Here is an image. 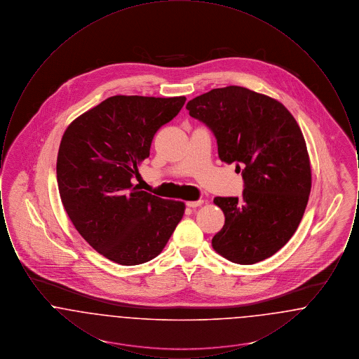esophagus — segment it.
Listing matches in <instances>:
<instances>
[{
	"label": "esophagus",
	"mask_w": 359,
	"mask_h": 359,
	"mask_svg": "<svg viewBox=\"0 0 359 359\" xmlns=\"http://www.w3.org/2000/svg\"><path fill=\"white\" fill-rule=\"evenodd\" d=\"M203 205V201H191V202H187L188 207H191V208H195V207H199V205Z\"/></svg>",
	"instance_id": "1"
}]
</instances>
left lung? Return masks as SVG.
I'll list each match as a JSON object with an SVG mask.
<instances>
[{
    "label": "left lung",
    "instance_id": "8db88e82",
    "mask_svg": "<svg viewBox=\"0 0 359 359\" xmlns=\"http://www.w3.org/2000/svg\"><path fill=\"white\" fill-rule=\"evenodd\" d=\"M187 110L217 137L221 161L243 167L242 198L214 199L224 214L214 250L241 265L273 256L297 230L311 192L300 126L283 103L241 86L212 88Z\"/></svg>",
    "mask_w": 359,
    "mask_h": 359
}]
</instances>
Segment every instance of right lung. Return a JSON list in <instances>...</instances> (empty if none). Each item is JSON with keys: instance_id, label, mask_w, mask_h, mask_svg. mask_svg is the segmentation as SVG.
<instances>
[{"instance_id": "1", "label": "right lung", "mask_w": 359, "mask_h": 359, "mask_svg": "<svg viewBox=\"0 0 359 359\" xmlns=\"http://www.w3.org/2000/svg\"><path fill=\"white\" fill-rule=\"evenodd\" d=\"M186 97L114 95L72 121L62 137L56 177L62 203L86 242L132 266L158 256L186 205L133 187L156 132Z\"/></svg>"}]
</instances>
